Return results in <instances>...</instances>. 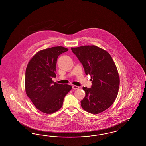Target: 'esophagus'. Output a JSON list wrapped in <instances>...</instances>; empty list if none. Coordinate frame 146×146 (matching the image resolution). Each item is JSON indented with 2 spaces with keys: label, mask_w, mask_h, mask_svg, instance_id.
Instances as JSON below:
<instances>
[{
  "label": "esophagus",
  "mask_w": 146,
  "mask_h": 146,
  "mask_svg": "<svg viewBox=\"0 0 146 146\" xmlns=\"http://www.w3.org/2000/svg\"><path fill=\"white\" fill-rule=\"evenodd\" d=\"M72 88H73V89L76 90V89H79V86H76V85H73V86H72Z\"/></svg>",
  "instance_id": "obj_1"
}]
</instances>
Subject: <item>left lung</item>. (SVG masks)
<instances>
[{
  "label": "left lung",
  "instance_id": "8db88e82",
  "mask_svg": "<svg viewBox=\"0 0 146 146\" xmlns=\"http://www.w3.org/2000/svg\"><path fill=\"white\" fill-rule=\"evenodd\" d=\"M71 49L83 64L85 74L91 76L90 88H83L85 96L80 102L82 107L95 114L104 111L114 102L120 84L118 70L111 56L95 45Z\"/></svg>",
  "mask_w": 146,
  "mask_h": 146
}]
</instances>
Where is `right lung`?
<instances>
[{"label": "right lung", "instance_id": "obj_1", "mask_svg": "<svg viewBox=\"0 0 146 146\" xmlns=\"http://www.w3.org/2000/svg\"><path fill=\"white\" fill-rule=\"evenodd\" d=\"M68 49L56 46L39 51L28 62L25 74L26 94L35 107L46 114H51L62 106L65 96L72 89L70 85L52 80L55 78L58 56Z\"/></svg>", "mask_w": 146, "mask_h": 146}]
</instances>
